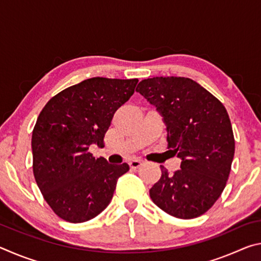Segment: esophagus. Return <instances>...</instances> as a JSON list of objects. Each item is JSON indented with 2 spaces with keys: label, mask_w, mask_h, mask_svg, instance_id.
Wrapping results in <instances>:
<instances>
[{
  "label": "esophagus",
  "mask_w": 261,
  "mask_h": 261,
  "mask_svg": "<svg viewBox=\"0 0 261 261\" xmlns=\"http://www.w3.org/2000/svg\"><path fill=\"white\" fill-rule=\"evenodd\" d=\"M129 165L132 169H137V168H139L141 165H143V161L138 160V159H135V160H131L129 162Z\"/></svg>",
  "instance_id": "1"
}]
</instances>
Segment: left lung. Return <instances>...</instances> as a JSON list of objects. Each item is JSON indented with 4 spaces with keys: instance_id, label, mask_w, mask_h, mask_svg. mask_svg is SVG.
I'll use <instances>...</instances> for the list:
<instances>
[{
    "instance_id": "obj_1",
    "label": "left lung",
    "mask_w": 261,
    "mask_h": 261,
    "mask_svg": "<svg viewBox=\"0 0 261 261\" xmlns=\"http://www.w3.org/2000/svg\"><path fill=\"white\" fill-rule=\"evenodd\" d=\"M136 91L162 115L168 147L182 160L173 175L160 166L162 175L149 190L151 199L175 218H198L219 199L230 174L235 139L227 110L185 77L144 79Z\"/></svg>"
}]
</instances>
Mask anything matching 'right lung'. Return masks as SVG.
<instances>
[{
  "instance_id": "obj_1",
  "label": "right lung",
  "mask_w": 261,
  "mask_h": 261,
  "mask_svg": "<svg viewBox=\"0 0 261 261\" xmlns=\"http://www.w3.org/2000/svg\"><path fill=\"white\" fill-rule=\"evenodd\" d=\"M138 79L94 77L65 88L48 101L32 132L33 174L54 213L85 222L112 200L127 163L110 165L88 152L103 146L116 110L134 94Z\"/></svg>"
}]
</instances>
